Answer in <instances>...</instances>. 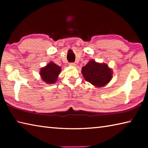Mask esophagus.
Instances as JSON below:
<instances>
[{
	"mask_svg": "<svg viewBox=\"0 0 148 148\" xmlns=\"http://www.w3.org/2000/svg\"><path fill=\"white\" fill-rule=\"evenodd\" d=\"M70 65H71V66H73V67L76 66V64H75L74 62H71V63H70Z\"/></svg>",
	"mask_w": 148,
	"mask_h": 148,
	"instance_id": "34e87169",
	"label": "esophagus"
}]
</instances>
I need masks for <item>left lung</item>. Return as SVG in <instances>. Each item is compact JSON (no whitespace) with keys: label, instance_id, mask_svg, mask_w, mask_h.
Masks as SVG:
<instances>
[{"label":"left lung","instance_id":"8db88e82","mask_svg":"<svg viewBox=\"0 0 148 148\" xmlns=\"http://www.w3.org/2000/svg\"><path fill=\"white\" fill-rule=\"evenodd\" d=\"M82 73L87 82L96 87H102L109 83L113 77V71L106 63L90 60L82 69Z\"/></svg>","mask_w":148,"mask_h":148}]
</instances>
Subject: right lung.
<instances>
[{"instance_id": "add662e5", "label": "right lung", "mask_w": 148, "mask_h": 148, "mask_svg": "<svg viewBox=\"0 0 148 148\" xmlns=\"http://www.w3.org/2000/svg\"><path fill=\"white\" fill-rule=\"evenodd\" d=\"M61 71V67L50 61L46 66L42 67L40 71L42 81L47 84H55L57 81L58 76Z\"/></svg>"}]
</instances>
